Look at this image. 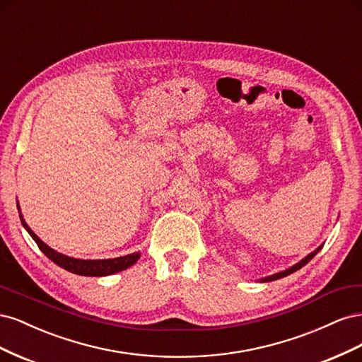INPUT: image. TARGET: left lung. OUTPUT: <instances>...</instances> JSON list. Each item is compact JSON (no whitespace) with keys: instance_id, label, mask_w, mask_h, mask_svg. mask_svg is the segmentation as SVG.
Returning a JSON list of instances; mask_svg holds the SVG:
<instances>
[{"instance_id":"left-lung-1","label":"left lung","mask_w":362,"mask_h":362,"mask_svg":"<svg viewBox=\"0 0 362 362\" xmlns=\"http://www.w3.org/2000/svg\"><path fill=\"white\" fill-rule=\"evenodd\" d=\"M322 247H323V245H320V246L317 247L315 250H313L311 254H308V255H306L305 258H302L299 262H296L294 266H291V267H288V269H286V270H282V272L273 273V275L266 276V278H261V279H258V281H259V282H270V281H276V279H281V278L287 276V275H291V273H294L296 270H299V269H302L305 264H308V262L315 257L317 252H320V249H322Z\"/></svg>"}]
</instances>
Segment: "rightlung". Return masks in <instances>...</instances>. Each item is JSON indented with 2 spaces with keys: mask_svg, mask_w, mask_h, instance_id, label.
I'll return each mask as SVG.
<instances>
[{
  "mask_svg": "<svg viewBox=\"0 0 362 362\" xmlns=\"http://www.w3.org/2000/svg\"><path fill=\"white\" fill-rule=\"evenodd\" d=\"M18 211H19L21 223H23V226L27 229V233L37 243L39 249L43 252V254H45L52 262H56L57 266H60L62 269L68 270L71 273H75V275H81V276L113 275V273L122 272V270L131 267L133 264H136L137 259L140 258V252H133V254H128L125 257L108 258V259H80V258L63 255V254H60V252L49 247L47 243H43L42 240L31 231V228L24 221V216L21 214L19 204H18Z\"/></svg>",
  "mask_w": 362,
  "mask_h": 362,
  "instance_id": "add662e5",
  "label": "right lung"
}]
</instances>
